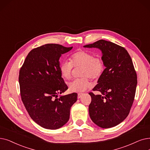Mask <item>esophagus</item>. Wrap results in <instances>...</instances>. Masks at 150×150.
I'll return each mask as SVG.
<instances>
[{"label":"esophagus","mask_w":150,"mask_h":150,"mask_svg":"<svg viewBox=\"0 0 150 150\" xmlns=\"http://www.w3.org/2000/svg\"><path fill=\"white\" fill-rule=\"evenodd\" d=\"M83 95V93H79V94H78V98L80 99Z\"/></svg>","instance_id":"34e87169"}]
</instances>
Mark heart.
Returning a JSON list of instances; mask_svg holds the SVG:
<instances>
[{
    "label": "heart",
    "mask_w": 150,
    "mask_h": 150,
    "mask_svg": "<svg viewBox=\"0 0 150 150\" xmlns=\"http://www.w3.org/2000/svg\"><path fill=\"white\" fill-rule=\"evenodd\" d=\"M70 62H62L59 68L60 75L65 80H69L72 74L73 67H81L80 76L68 84L71 92L81 93L93 86L90 78L98 79L105 70V63L102 58L87 51H77L70 57Z\"/></svg>",
    "instance_id": "b5f03b06"
}]
</instances>
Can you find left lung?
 Returning <instances> with one entry per match:
<instances>
[{
  "label": "left lung",
  "mask_w": 150,
  "mask_h": 150,
  "mask_svg": "<svg viewBox=\"0 0 150 150\" xmlns=\"http://www.w3.org/2000/svg\"><path fill=\"white\" fill-rule=\"evenodd\" d=\"M86 48H97L102 52L105 69L91 92L90 118L102 128L119 125L128 116L135 94L137 76L131 57L127 50L113 42L99 40Z\"/></svg>",
  "instance_id": "8db88e82"
}]
</instances>
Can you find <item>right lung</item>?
Returning <instances> with one entry per match:
<instances>
[{
	"label": "right lung",
	"instance_id": "obj_1",
	"mask_svg": "<svg viewBox=\"0 0 150 150\" xmlns=\"http://www.w3.org/2000/svg\"><path fill=\"white\" fill-rule=\"evenodd\" d=\"M71 48L54 43L34 48L19 70L21 100L30 118L43 128L63 126L77 100L75 93L58 97L68 89L59 74V59Z\"/></svg>",
	"mask_w": 150,
	"mask_h": 150
}]
</instances>
